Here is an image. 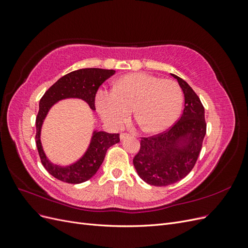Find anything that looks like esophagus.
Listing matches in <instances>:
<instances>
[{
  "instance_id": "obj_1",
  "label": "esophagus",
  "mask_w": 248,
  "mask_h": 248,
  "mask_svg": "<svg viewBox=\"0 0 248 248\" xmlns=\"http://www.w3.org/2000/svg\"><path fill=\"white\" fill-rule=\"evenodd\" d=\"M128 137H129V134H127V133H121V134H120V140H123L124 139L128 138Z\"/></svg>"
}]
</instances>
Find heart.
Wrapping results in <instances>:
<instances>
[{
	"instance_id": "obj_1",
	"label": "heart",
	"mask_w": 248,
	"mask_h": 248,
	"mask_svg": "<svg viewBox=\"0 0 248 248\" xmlns=\"http://www.w3.org/2000/svg\"><path fill=\"white\" fill-rule=\"evenodd\" d=\"M182 104L183 92L177 81L144 72L126 74L116 81L115 89L100 88L95 96L96 109L110 128H120L133 108L140 128L150 133L174 124Z\"/></svg>"
}]
</instances>
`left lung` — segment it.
<instances>
[{
	"label": "left lung",
	"mask_w": 248,
	"mask_h": 248,
	"mask_svg": "<svg viewBox=\"0 0 248 248\" xmlns=\"http://www.w3.org/2000/svg\"><path fill=\"white\" fill-rule=\"evenodd\" d=\"M184 94V110L179 121L167 132L140 140L133 166L141 180L150 185L174 184L189 174L206 136L205 109L187 82L175 74Z\"/></svg>",
	"instance_id": "left-lung-1"
}]
</instances>
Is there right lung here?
<instances>
[{
	"instance_id": "1",
	"label": "right lung",
	"mask_w": 248,
	"mask_h": 248,
	"mask_svg": "<svg viewBox=\"0 0 248 248\" xmlns=\"http://www.w3.org/2000/svg\"><path fill=\"white\" fill-rule=\"evenodd\" d=\"M115 72L111 69L100 68H84L72 71L58 79L40 99L39 111L36 118V145L44 169L60 181L78 184L91 179L99 170L108 149L120 141V134L94 129L85 153L74 162L61 166L51 162L43 150L41 129L44 120L56 103L65 99H80L94 111L97 90L104 80L114 76Z\"/></svg>"
}]
</instances>
